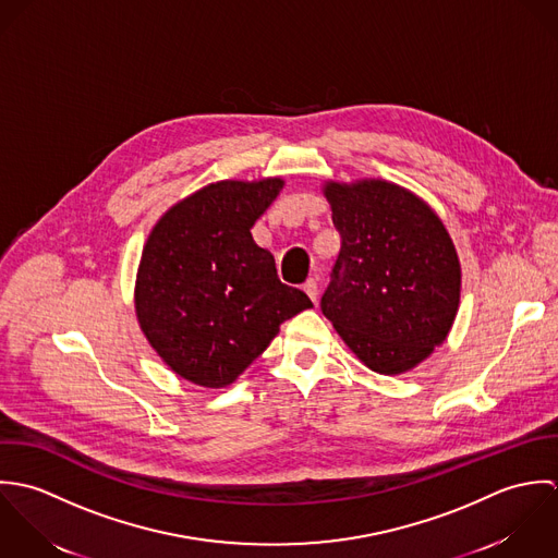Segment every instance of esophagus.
Listing matches in <instances>:
<instances>
[{
  "mask_svg": "<svg viewBox=\"0 0 558 558\" xmlns=\"http://www.w3.org/2000/svg\"><path fill=\"white\" fill-rule=\"evenodd\" d=\"M304 291H306V295H308L313 302L319 300V284H317L315 278H308V280L304 282Z\"/></svg>",
  "mask_w": 558,
  "mask_h": 558,
  "instance_id": "1",
  "label": "esophagus"
}]
</instances>
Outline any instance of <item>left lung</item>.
<instances>
[{"label": "left lung", "instance_id": "8db88e82", "mask_svg": "<svg viewBox=\"0 0 558 558\" xmlns=\"http://www.w3.org/2000/svg\"><path fill=\"white\" fill-rule=\"evenodd\" d=\"M340 252L322 311L375 373L399 375L445 342L461 267L434 209L388 181H328Z\"/></svg>", "mask_w": 558, "mask_h": 558}]
</instances>
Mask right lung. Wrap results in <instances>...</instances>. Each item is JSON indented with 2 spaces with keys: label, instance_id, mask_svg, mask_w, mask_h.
I'll list each match as a JSON object with an SVG mask.
<instances>
[{
  "label": "right lung",
  "instance_id": "obj_1",
  "mask_svg": "<svg viewBox=\"0 0 558 558\" xmlns=\"http://www.w3.org/2000/svg\"><path fill=\"white\" fill-rule=\"evenodd\" d=\"M284 181H218L170 207L150 230L135 280V315L159 357L183 379L223 388L313 306L282 284L250 228Z\"/></svg>",
  "mask_w": 558,
  "mask_h": 558
}]
</instances>
